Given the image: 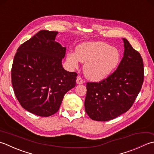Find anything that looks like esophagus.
<instances>
[{"mask_svg": "<svg viewBox=\"0 0 154 154\" xmlns=\"http://www.w3.org/2000/svg\"><path fill=\"white\" fill-rule=\"evenodd\" d=\"M84 83V81L82 79L80 76H78L76 78V84H82Z\"/></svg>", "mask_w": 154, "mask_h": 154, "instance_id": "esophagus-1", "label": "esophagus"}]
</instances>
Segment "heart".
Segmentation results:
<instances>
[{
    "mask_svg": "<svg viewBox=\"0 0 154 154\" xmlns=\"http://www.w3.org/2000/svg\"><path fill=\"white\" fill-rule=\"evenodd\" d=\"M120 60L118 50L102 41L84 42L76 47L75 54L69 52L66 56V62L71 68H77L79 61L84 63V74L92 81H100L109 76Z\"/></svg>",
    "mask_w": 154,
    "mask_h": 154,
    "instance_id": "1",
    "label": "heart"
}]
</instances>
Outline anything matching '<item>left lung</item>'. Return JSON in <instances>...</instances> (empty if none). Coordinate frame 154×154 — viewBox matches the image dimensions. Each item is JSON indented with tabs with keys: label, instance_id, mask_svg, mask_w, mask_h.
I'll return each instance as SVG.
<instances>
[{
	"label": "left lung",
	"instance_id": "8db88e82",
	"mask_svg": "<svg viewBox=\"0 0 154 154\" xmlns=\"http://www.w3.org/2000/svg\"><path fill=\"white\" fill-rule=\"evenodd\" d=\"M124 41V56L117 70L100 82H88L84 102L89 117L108 121L129 109L140 92L143 82V60L128 40Z\"/></svg>",
	"mask_w": 154,
	"mask_h": 154
}]
</instances>
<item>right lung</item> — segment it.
I'll return each instance as SVG.
<instances>
[{
  "label": "right lung",
  "mask_w": 154,
  "mask_h": 154,
  "mask_svg": "<svg viewBox=\"0 0 154 154\" xmlns=\"http://www.w3.org/2000/svg\"><path fill=\"white\" fill-rule=\"evenodd\" d=\"M58 32L40 30L18 48L12 66V84L24 109L48 117L59 109L65 94L76 86L77 74L62 66L66 47L55 40Z\"/></svg>",
  "instance_id": "right-lung-1"
}]
</instances>
